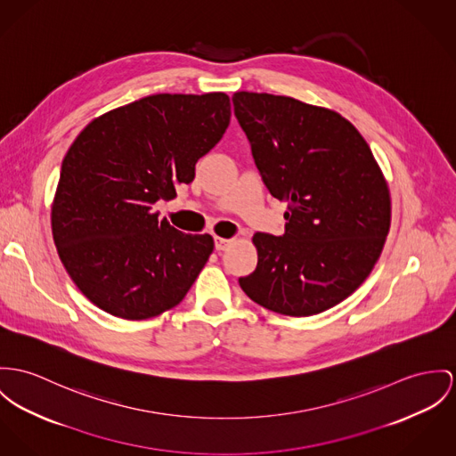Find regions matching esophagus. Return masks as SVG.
I'll return each mask as SVG.
<instances>
[{
  "instance_id": "obj_1",
  "label": "esophagus",
  "mask_w": 456,
  "mask_h": 456,
  "mask_svg": "<svg viewBox=\"0 0 456 456\" xmlns=\"http://www.w3.org/2000/svg\"><path fill=\"white\" fill-rule=\"evenodd\" d=\"M231 245H232V240H225V238L215 236V249L216 251H224V249H227Z\"/></svg>"
}]
</instances>
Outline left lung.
<instances>
[{"mask_svg":"<svg viewBox=\"0 0 456 456\" xmlns=\"http://www.w3.org/2000/svg\"><path fill=\"white\" fill-rule=\"evenodd\" d=\"M234 114L269 192L288 203L282 236L256 232V269L240 286L278 314H319L375 267L390 194L370 145L338 112L291 97L236 92Z\"/></svg>","mask_w":456,"mask_h":456,"instance_id":"8db88e82","label":"left lung"}]
</instances>
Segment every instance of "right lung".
Returning a JSON list of instances; mask_svg holds the SVG:
<instances>
[{"label":"right lung","instance_id":"right-lung-1","mask_svg":"<svg viewBox=\"0 0 456 456\" xmlns=\"http://www.w3.org/2000/svg\"><path fill=\"white\" fill-rule=\"evenodd\" d=\"M231 101L158 94L95 118L62 161L52 234L77 289L130 321L182 302L213 251L210 234H183L152 205L191 183L200 158L222 139Z\"/></svg>","mask_w":456,"mask_h":456}]
</instances>
